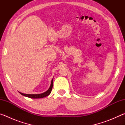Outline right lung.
<instances>
[{"label":"right lung","instance_id":"obj_1","mask_svg":"<svg viewBox=\"0 0 125 125\" xmlns=\"http://www.w3.org/2000/svg\"><path fill=\"white\" fill-rule=\"evenodd\" d=\"M53 79L51 80V85L48 89L46 91V92L43 93H41V94H24V93L19 92L20 94H21L22 95H24L25 96L28 97L30 98H32V99H39V98H43L44 97H46L48 95H49L50 93H51V91L53 87Z\"/></svg>","mask_w":125,"mask_h":125}]
</instances>
